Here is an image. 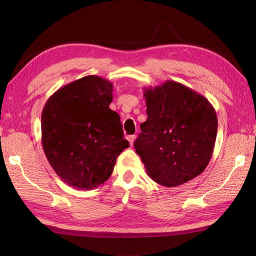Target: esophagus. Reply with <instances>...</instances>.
Wrapping results in <instances>:
<instances>
[{"label":"esophagus","instance_id":"obj_1","mask_svg":"<svg viewBox=\"0 0 256 256\" xmlns=\"http://www.w3.org/2000/svg\"><path fill=\"white\" fill-rule=\"evenodd\" d=\"M135 135H130V136H128V142H130V145L131 146H133V143H134V140H135Z\"/></svg>","mask_w":256,"mask_h":256}]
</instances>
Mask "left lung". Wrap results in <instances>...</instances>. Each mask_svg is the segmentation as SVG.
<instances>
[{
    "instance_id": "8db88e82",
    "label": "left lung",
    "mask_w": 256,
    "mask_h": 256,
    "mask_svg": "<svg viewBox=\"0 0 256 256\" xmlns=\"http://www.w3.org/2000/svg\"><path fill=\"white\" fill-rule=\"evenodd\" d=\"M148 120L134 143L150 178L176 187L197 177L214 153L218 118L204 96L176 81L144 88Z\"/></svg>"
}]
</instances>
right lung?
I'll return each instance as SVG.
<instances>
[{
	"label": "right lung",
	"instance_id": "1",
	"mask_svg": "<svg viewBox=\"0 0 256 256\" xmlns=\"http://www.w3.org/2000/svg\"><path fill=\"white\" fill-rule=\"evenodd\" d=\"M113 84L86 76L62 86L42 112V144L52 170L77 189H94L111 176L128 148L120 116L108 106Z\"/></svg>",
	"mask_w": 256,
	"mask_h": 256
}]
</instances>
